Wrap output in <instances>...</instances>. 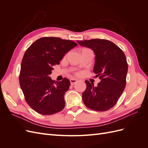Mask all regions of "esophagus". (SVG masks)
<instances>
[{
    "instance_id": "esophagus-1",
    "label": "esophagus",
    "mask_w": 148,
    "mask_h": 148,
    "mask_svg": "<svg viewBox=\"0 0 148 148\" xmlns=\"http://www.w3.org/2000/svg\"><path fill=\"white\" fill-rule=\"evenodd\" d=\"M70 83H71V85H73L75 83H77V81L78 80L77 79H74V78H71L70 79Z\"/></svg>"
}]
</instances>
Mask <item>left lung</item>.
<instances>
[{"instance_id": "obj_1", "label": "left lung", "mask_w": 148, "mask_h": 148, "mask_svg": "<svg viewBox=\"0 0 148 148\" xmlns=\"http://www.w3.org/2000/svg\"><path fill=\"white\" fill-rule=\"evenodd\" d=\"M91 49L96 55L93 71L101 82L95 87L87 80L83 95L84 104L96 111H106L117 102L126 86L128 64L122 49L109 40L93 39L77 41Z\"/></svg>"}]
</instances>
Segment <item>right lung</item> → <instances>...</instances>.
Masks as SVG:
<instances>
[{
  "label": "right lung",
  "mask_w": 148,
  "mask_h": 148,
  "mask_svg": "<svg viewBox=\"0 0 148 148\" xmlns=\"http://www.w3.org/2000/svg\"><path fill=\"white\" fill-rule=\"evenodd\" d=\"M78 44L70 40L43 37L26 51L21 61L19 82L27 104L42 115H52L64 109V95L70 82L64 78L55 82L49 77L52 66L60 64L65 53Z\"/></svg>",
  "instance_id": "add662e5"
}]
</instances>
